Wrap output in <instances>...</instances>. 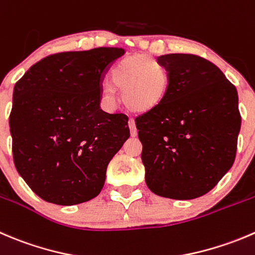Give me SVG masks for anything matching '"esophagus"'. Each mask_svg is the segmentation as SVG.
<instances>
[{
	"mask_svg": "<svg viewBox=\"0 0 255 255\" xmlns=\"http://www.w3.org/2000/svg\"><path fill=\"white\" fill-rule=\"evenodd\" d=\"M128 126H129L130 135H132V137H135V135H137V128H135L134 120H129V121H128Z\"/></svg>",
	"mask_w": 255,
	"mask_h": 255,
	"instance_id": "esophagus-1",
	"label": "esophagus"
}]
</instances>
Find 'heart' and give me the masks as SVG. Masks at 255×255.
Wrapping results in <instances>:
<instances>
[{
    "mask_svg": "<svg viewBox=\"0 0 255 255\" xmlns=\"http://www.w3.org/2000/svg\"><path fill=\"white\" fill-rule=\"evenodd\" d=\"M169 90V75L160 63L147 54H134L122 59L111 72V85L102 91L108 107L117 105L116 91H122L126 107L135 113L154 110L164 101Z\"/></svg>",
    "mask_w": 255,
    "mask_h": 255,
    "instance_id": "1",
    "label": "heart"
}]
</instances>
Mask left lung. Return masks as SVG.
Segmentation results:
<instances>
[{
	"label": "left lung",
	"instance_id": "1",
	"mask_svg": "<svg viewBox=\"0 0 255 255\" xmlns=\"http://www.w3.org/2000/svg\"><path fill=\"white\" fill-rule=\"evenodd\" d=\"M157 61L169 75V90L158 107L135 118L145 183L164 198H198L218 184L236 159L238 93L203 57L170 53Z\"/></svg>",
	"mask_w": 255,
	"mask_h": 255
}]
</instances>
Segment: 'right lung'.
Masks as SVG:
<instances>
[{
    "label": "right lung",
    "mask_w": 255,
    "mask_h": 255,
    "mask_svg": "<svg viewBox=\"0 0 255 255\" xmlns=\"http://www.w3.org/2000/svg\"><path fill=\"white\" fill-rule=\"evenodd\" d=\"M123 54L118 47L54 53L14 85L13 162L43 201L73 206L102 190L108 163L129 138L127 116L100 107L103 78Z\"/></svg>",
    "instance_id": "obj_1"
}]
</instances>
